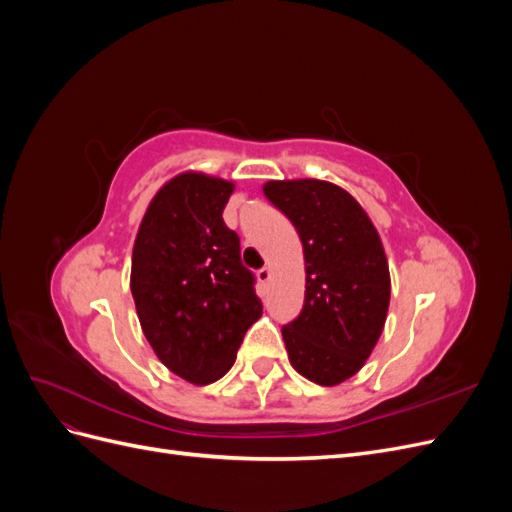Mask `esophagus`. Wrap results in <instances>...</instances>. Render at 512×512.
I'll list each match as a JSON object with an SVG mask.
<instances>
[{
    "instance_id": "obj_1",
    "label": "esophagus",
    "mask_w": 512,
    "mask_h": 512,
    "mask_svg": "<svg viewBox=\"0 0 512 512\" xmlns=\"http://www.w3.org/2000/svg\"><path fill=\"white\" fill-rule=\"evenodd\" d=\"M256 277H258V282H260V284H267V282L271 280V269H269V267L260 269V271L256 273Z\"/></svg>"
}]
</instances>
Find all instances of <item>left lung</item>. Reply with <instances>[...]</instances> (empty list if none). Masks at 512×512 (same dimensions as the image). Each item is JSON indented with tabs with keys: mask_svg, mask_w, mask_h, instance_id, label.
<instances>
[{
	"mask_svg": "<svg viewBox=\"0 0 512 512\" xmlns=\"http://www.w3.org/2000/svg\"><path fill=\"white\" fill-rule=\"evenodd\" d=\"M262 192L303 245V309L282 327L290 365L320 386L342 384L369 359L389 312L391 273L378 230L331 181H267Z\"/></svg>",
	"mask_w": 512,
	"mask_h": 512,
	"instance_id": "1",
	"label": "left lung"
}]
</instances>
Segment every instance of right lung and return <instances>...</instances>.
Returning <instances> with one entry per match:
<instances>
[{
    "instance_id": "1",
    "label": "right lung",
    "mask_w": 512,
    "mask_h": 512,
    "mask_svg": "<svg viewBox=\"0 0 512 512\" xmlns=\"http://www.w3.org/2000/svg\"><path fill=\"white\" fill-rule=\"evenodd\" d=\"M235 183L185 170L151 198L138 226L130 288L158 359L192 384L220 380L262 316L237 232L224 224Z\"/></svg>"
}]
</instances>
